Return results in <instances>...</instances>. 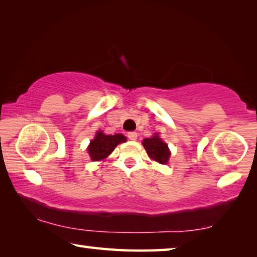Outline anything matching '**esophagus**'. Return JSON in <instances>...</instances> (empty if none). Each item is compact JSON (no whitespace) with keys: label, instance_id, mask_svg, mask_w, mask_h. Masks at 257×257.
Returning <instances> with one entry per match:
<instances>
[{"label":"esophagus","instance_id":"1","mask_svg":"<svg viewBox=\"0 0 257 257\" xmlns=\"http://www.w3.org/2000/svg\"><path fill=\"white\" fill-rule=\"evenodd\" d=\"M127 136H128V138L130 139V141H136V139H137V133L129 132V133L127 134Z\"/></svg>","mask_w":257,"mask_h":257}]
</instances>
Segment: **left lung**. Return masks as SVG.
Masks as SVG:
<instances>
[{"label":"left lung","mask_w":257,"mask_h":257,"mask_svg":"<svg viewBox=\"0 0 257 257\" xmlns=\"http://www.w3.org/2000/svg\"><path fill=\"white\" fill-rule=\"evenodd\" d=\"M145 150L152 159L161 164L168 162L170 158V151L168 149V145L164 142L161 141L159 136H153L152 138H145L143 141Z\"/></svg>","instance_id":"1"}]
</instances>
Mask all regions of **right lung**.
I'll list each match as a JSON object with an SVG mask.
<instances>
[{
  "mask_svg": "<svg viewBox=\"0 0 257 257\" xmlns=\"http://www.w3.org/2000/svg\"><path fill=\"white\" fill-rule=\"evenodd\" d=\"M125 137L121 134L115 135H104L102 132H98L95 136L94 141L90 142L88 147V153L93 161H99L105 159L108 154L112 153L114 147L124 143Z\"/></svg>",
  "mask_w": 257,
  "mask_h": 257,
  "instance_id": "right-lung-1",
  "label": "right lung"
}]
</instances>
